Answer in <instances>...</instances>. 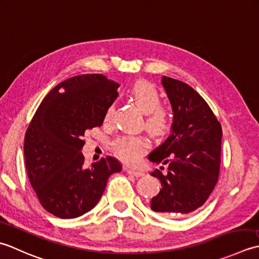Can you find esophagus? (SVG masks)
Listing matches in <instances>:
<instances>
[{"mask_svg":"<svg viewBox=\"0 0 259 259\" xmlns=\"http://www.w3.org/2000/svg\"><path fill=\"white\" fill-rule=\"evenodd\" d=\"M125 171L127 172L128 174H132V176L137 177V178L144 176V172L143 171H140V170H132V168H125Z\"/></svg>","mask_w":259,"mask_h":259,"instance_id":"obj_1","label":"esophagus"}]
</instances>
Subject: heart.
<instances>
[{"label": "heart", "mask_w": 259, "mask_h": 259, "mask_svg": "<svg viewBox=\"0 0 259 259\" xmlns=\"http://www.w3.org/2000/svg\"><path fill=\"white\" fill-rule=\"evenodd\" d=\"M130 96L142 112L147 114L145 122L147 131L154 136L166 134L171 127V116L166 109L161 107L162 97L159 91L152 83L140 80L131 87ZM114 110V105H109L104 115L105 122H109L113 118ZM147 147L149 142L145 137L137 135H125L113 143L116 156L131 165L140 162Z\"/></svg>", "instance_id": "b5f03b06"}]
</instances>
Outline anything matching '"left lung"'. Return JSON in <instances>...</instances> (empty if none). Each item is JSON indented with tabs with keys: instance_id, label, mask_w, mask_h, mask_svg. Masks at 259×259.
Here are the masks:
<instances>
[{
	"instance_id": "left-lung-1",
	"label": "left lung",
	"mask_w": 259,
	"mask_h": 259,
	"mask_svg": "<svg viewBox=\"0 0 259 259\" xmlns=\"http://www.w3.org/2000/svg\"><path fill=\"white\" fill-rule=\"evenodd\" d=\"M162 85L173 123L170 136L149 154L150 161L168 165L165 176L157 168L151 173L162 186L151 208L165 215L186 214L201 207L217 184L223 130L207 102L188 83L163 76Z\"/></svg>"
}]
</instances>
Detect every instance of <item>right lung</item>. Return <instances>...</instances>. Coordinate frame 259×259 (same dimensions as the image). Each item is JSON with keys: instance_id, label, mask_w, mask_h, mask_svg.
Segmentation results:
<instances>
[{"instance_id": "right-lung-1", "label": "right lung", "mask_w": 259, "mask_h": 259, "mask_svg": "<svg viewBox=\"0 0 259 259\" xmlns=\"http://www.w3.org/2000/svg\"><path fill=\"white\" fill-rule=\"evenodd\" d=\"M119 85L100 73L71 77L44 98L24 137L25 167L42 207L58 218L80 217L103 196L109 176L122 171L112 156L83 166L87 130L102 126Z\"/></svg>"}]
</instances>
